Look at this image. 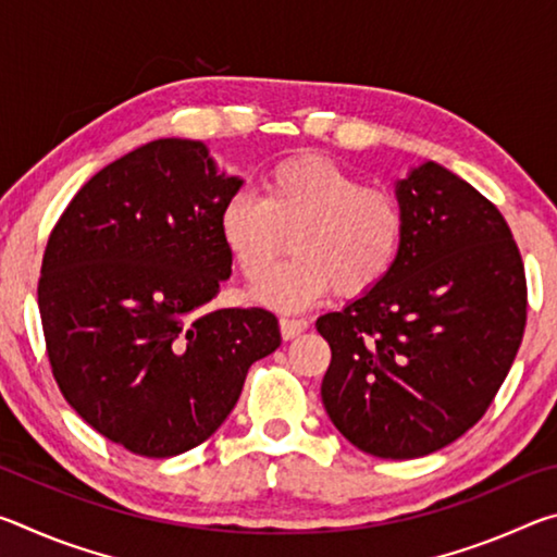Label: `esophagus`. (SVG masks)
I'll use <instances>...</instances> for the list:
<instances>
[{"label": "esophagus", "instance_id": "obj_1", "mask_svg": "<svg viewBox=\"0 0 557 557\" xmlns=\"http://www.w3.org/2000/svg\"><path fill=\"white\" fill-rule=\"evenodd\" d=\"M307 326H309L307 319H297V317H282L280 319V332H282V338H287V342H289V338L299 336Z\"/></svg>", "mask_w": 557, "mask_h": 557}]
</instances>
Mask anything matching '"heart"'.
<instances>
[{
  "mask_svg": "<svg viewBox=\"0 0 557 557\" xmlns=\"http://www.w3.org/2000/svg\"><path fill=\"white\" fill-rule=\"evenodd\" d=\"M219 233L243 277L258 280L284 249L296 256L252 289L268 307L301 309L338 295H366L398 265L405 240L400 201L383 186H363L326 157L285 159L262 176L260 199L231 194Z\"/></svg>",
  "mask_w": 557,
  "mask_h": 557,
  "instance_id": "b5f03b06",
  "label": "heart"
}]
</instances>
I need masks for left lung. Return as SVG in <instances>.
I'll return each mask as SVG.
<instances>
[{
    "mask_svg": "<svg viewBox=\"0 0 557 557\" xmlns=\"http://www.w3.org/2000/svg\"><path fill=\"white\" fill-rule=\"evenodd\" d=\"M398 265L317 319L332 346L322 403L342 435L414 459L474 428L511 371L525 329V272L496 206L435 162L395 182Z\"/></svg>",
    "mask_w": 557,
    "mask_h": 557,
    "instance_id": "1",
    "label": "left lung"
}]
</instances>
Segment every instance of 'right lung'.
<instances>
[{"instance_id":"obj_1","label":"right lung","mask_w":557,"mask_h":557,"mask_svg":"<svg viewBox=\"0 0 557 557\" xmlns=\"http://www.w3.org/2000/svg\"><path fill=\"white\" fill-rule=\"evenodd\" d=\"M240 186L203 143L154 139L100 169L51 231L39 312L53 379L135 455L209 440L282 342L268 309H206L231 277L219 213Z\"/></svg>"}]
</instances>
